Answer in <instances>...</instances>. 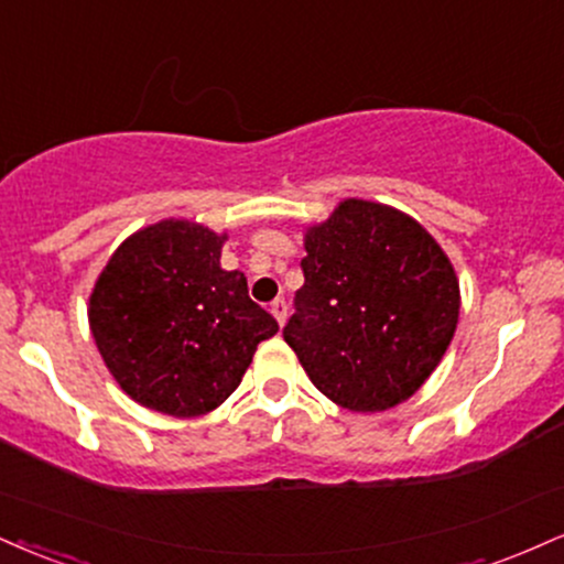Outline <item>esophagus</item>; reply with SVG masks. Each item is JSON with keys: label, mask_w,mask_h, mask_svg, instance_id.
<instances>
[{"label": "esophagus", "mask_w": 564, "mask_h": 564, "mask_svg": "<svg viewBox=\"0 0 564 564\" xmlns=\"http://www.w3.org/2000/svg\"><path fill=\"white\" fill-rule=\"evenodd\" d=\"M270 312H273V317L278 321V325L286 323V315H289V304H286V300H275L273 304H270Z\"/></svg>", "instance_id": "obj_1"}]
</instances>
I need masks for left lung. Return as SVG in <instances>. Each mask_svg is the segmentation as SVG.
Returning <instances> with one entry per match:
<instances>
[{"mask_svg":"<svg viewBox=\"0 0 564 564\" xmlns=\"http://www.w3.org/2000/svg\"><path fill=\"white\" fill-rule=\"evenodd\" d=\"M304 249L283 338L310 381L351 412L410 399L457 328L449 257L412 217L365 199L341 202L307 230Z\"/></svg>","mask_w":564,"mask_h":564,"instance_id":"left-lung-1","label":"left lung"}]
</instances>
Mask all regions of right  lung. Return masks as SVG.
Wrapping results in <instances>:
<instances>
[{
	"mask_svg": "<svg viewBox=\"0 0 564 564\" xmlns=\"http://www.w3.org/2000/svg\"><path fill=\"white\" fill-rule=\"evenodd\" d=\"M226 236L162 220L118 247L88 323L99 355L133 402L173 417L207 415L239 389L257 344L275 336L247 278L220 268Z\"/></svg>",
	"mask_w": 564,
	"mask_h": 564,
	"instance_id": "right-lung-1",
	"label": "right lung"
}]
</instances>
